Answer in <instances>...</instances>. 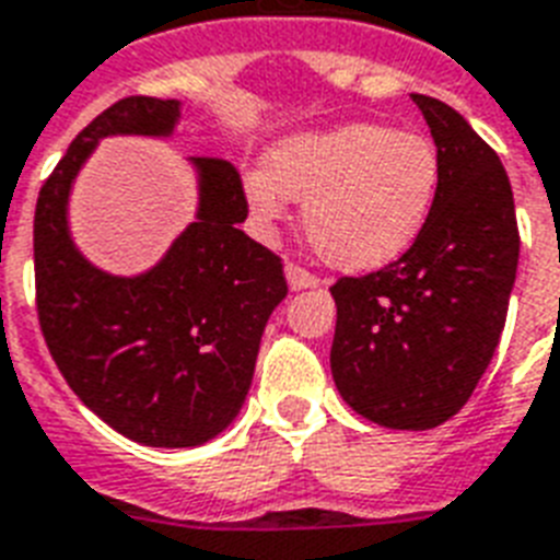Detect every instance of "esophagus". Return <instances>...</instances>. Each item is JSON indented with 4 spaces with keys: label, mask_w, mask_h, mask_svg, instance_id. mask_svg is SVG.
<instances>
[{
    "label": "esophagus",
    "mask_w": 560,
    "mask_h": 560,
    "mask_svg": "<svg viewBox=\"0 0 560 560\" xmlns=\"http://www.w3.org/2000/svg\"><path fill=\"white\" fill-rule=\"evenodd\" d=\"M284 276H288V284L290 290H307V288H319L323 281L316 279L314 272H307L305 267H299V264L288 261V267H284Z\"/></svg>",
    "instance_id": "1"
}]
</instances>
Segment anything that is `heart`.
Returning <instances> with one entry per match:
<instances>
[{"label":"heart","mask_w":560,"mask_h":560,"mask_svg":"<svg viewBox=\"0 0 560 560\" xmlns=\"http://www.w3.org/2000/svg\"><path fill=\"white\" fill-rule=\"evenodd\" d=\"M442 186V156L424 133L346 125L299 133L270 151V171H249L244 194L255 220L272 229L288 200L305 202L302 226L323 261L377 270L424 232Z\"/></svg>","instance_id":"obj_1"}]
</instances>
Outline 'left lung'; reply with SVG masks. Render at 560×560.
<instances>
[{
	"mask_svg": "<svg viewBox=\"0 0 560 560\" xmlns=\"http://www.w3.org/2000/svg\"><path fill=\"white\" fill-rule=\"evenodd\" d=\"M442 156L424 232L381 270L331 288V374L354 412L392 430H430L477 389L503 334L521 232L494 148L430 95H412Z\"/></svg>",
	"mask_w": 560,
	"mask_h": 560,
	"instance_id": "obj_1",
	"label": "left lung"
}]
</instances>
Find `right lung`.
Returning a JSON list of instances; mask_svg holds the SVG:
<instances>
[{
  "label": "right lung",
  "mask_w": 560,
  "mask_h": 560,
  "mask_svg": "<svg viewBox=\"0 0 560 560\" xmlns=\"http://www.w3.org/2000/svg\"><path fill=\"white\" fill-rule=\"evenodd\" d=\"M177 116V101H116L74 136L34 211V288L48 351L101 421L151 447H194L226 430L253 383L264 325L288 296L279 255L237 229L249 206L226 160H194L197 220L151 272L118 279L74 249L66 200L98 139L168 136Z\"/></svg>",
  "instance_id": "1"
}]
</instances>
